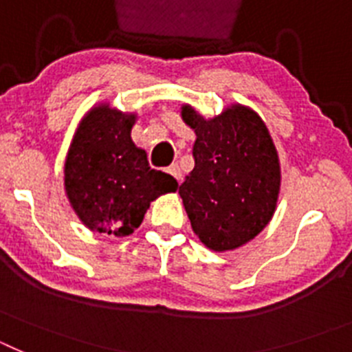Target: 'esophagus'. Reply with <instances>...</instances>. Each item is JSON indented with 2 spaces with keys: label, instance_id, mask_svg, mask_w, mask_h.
<instances>
[{
  "label": "esophagus",
  "instance_id": "1",
  "mask_svg": "<svg viewBox=\"0 0 352 352\" xmlns=\"http://www.w3.org/2000/svg\"><path fill=\"white\" fill-rule=\"evenodd\" d=\"M167 173H169L174 179H178V182H182V169H179L178 164H173V166H170V167H167Z\"/></svg>",
  "mask_w": 352,
  "mask_h": 352
}]
</instances>
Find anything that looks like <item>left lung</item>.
I'll use <instances>...</instances> for the list:
<instances>
[{"instance_id": "1", "label": "left lung", "mask_w": 352, "mask_h": 352, "mask_svg": "<svg viewBox=\"0 0 352 352\" xmlns=\"http://www.w3.org/2000/svg\"><path fill=\"white\" fill-rule=\"evenodd\" d=\"M182 116L197 135L195 166L179 185L192 229L214 252L241 247L272 220L280 188V166L268 129L241 105L213 120L185 105Z\"/></svg>"}]
</instances>
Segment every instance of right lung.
Here are the masks:
<instances>
[{
  "label": "right lung",
  "instance_id": "add662e5",
  "mask_svg": "<svg viewBox=\"0 0 352 352\" xmlns=\"http://www.w3.org/2000/svg\"><path fill=\"white\" fill-rule=\"evenodd\" d=\"M133 121V114L96 107L84 118L70 146L65 188L91 231L130 234L153 199L178 188L170 174L151 169L144 149L132 142Z\"/></svg>",
  "mask_w": 352,
  "mask_h": 352
}]
</instances>
